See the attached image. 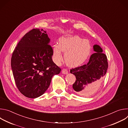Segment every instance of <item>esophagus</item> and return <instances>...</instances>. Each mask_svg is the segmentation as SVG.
<instances>
[{"label": "esophagus", "instance_id": "esophagus-1", "mask_svg": "<svg viewBox=\"0 0 128 128\" xmlns=\"http://www.w3.org/2000/svg\"><path fill=\"white\" fill-rule=\"evenodd\" d=\"M62 73H63V74H68V70H67V69L63 68V69H62Z\"/></svg>", "mask_w": 128, "mask_h": 128}]
</instances>
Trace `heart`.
<instances>
[{
  "instance_id": "1",
  "label": "heart",
  "mask_w": 128,
  "mask_h": 128,
  "mask_svg": "<svg viewBox=\"0 0 128 128\" xmlns=\"http://www.w3.org/2000/svg\"><path fill=\"white\" fill-rule=\"evenodd\" d=\"M91 46L87 40H82L78 36L62 38L59 44L54 46L52 58L59 64L63 60L62 51L65 53V60L70 66H77L83 63L89 56Z\"/></svg>"
}]
</instances>
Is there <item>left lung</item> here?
Segmentation results:
<instances>
[{
    "label": "left lung",
    "mask_w": 128,
    "mask_h": 128,
    "mask_svg": "<svg viewBox=\"0 0 128 128\" xmlns=\"http://www.w3.org/2000/svg\"><path fill=\"white\" fill-rule=\"evenodd\" d=\"M95 53L91 55L88 64L70 69L76 77L72 87L80 96H87L92 93L104 78L108 68L107 57L98 45L93 46Z\"/></svg>",
    "instance_id": "8db88e82"
}]
</instances>
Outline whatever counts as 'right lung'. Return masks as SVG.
<instances>
[{"label": "right lung", "mask_w": 128, "mask_h": 128, "mask_svg": "<svg viewBox=\"0 0 128 128\" xmlns=\"http://www.w3.org/2000/svg\"><path fill=\"white\" fill-rule=\"evenodd\" d=\"M49 42L46 31L33 29L21 38L12 52L11 67L15 84L26 97L42 95L52 77L61 72L52 60L53 50Z\"/></svg>", "instance_id": "1"}]
</instances>
